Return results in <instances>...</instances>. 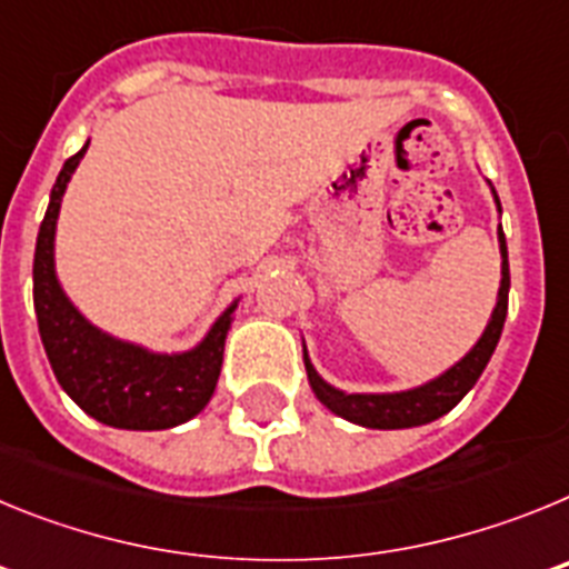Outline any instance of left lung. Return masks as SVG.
<instances>
[{
    "label": "left lung",
    "mask_w": 569,
    "mask_h": 569,
    "mask_svg": "<svg viewBox=\"0 0 569 569\" xmlns=\"http://www.w3.org/2000/svg\"><path fill=\"white\" fill-rule=\"evenodd\" d=\"M496 204H499V196H496ZM499 241H501L499 301H496L492 319L490 325H487L485 336L479 339V345L472 347L470 353H467L459 365L450 367L445 376H439V379L430 381V385L416 387V390H405V393L365 396V393H341V390L330 387L328 381L316 373L308 353H305V367H308V379H310V387H313L316 399L328 407V410H333L336 416H341V419L356 421V425L361 427H373V430L419 427V425H427V421L439 419V416L450 413V410L465 399L467 390L479 381V376L485 373L487 361H490L492 350H496V345H499L501 339V328H505L507 296H510V264H507V241L501 230H499Z\"/></svg>",
    "instance_id": "8db88e82"
}]
</instances>
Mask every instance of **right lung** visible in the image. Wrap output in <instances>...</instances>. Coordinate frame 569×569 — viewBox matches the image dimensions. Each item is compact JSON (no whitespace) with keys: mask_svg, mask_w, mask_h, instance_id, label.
Segmentation results:
<instances>
[{"mask_svg":"<svg viewBox=\"0 0 569 569\" xmlns=\"http://www.w3.org/2000/svg\"><path fill=\"white\" fill-rule=\"evenodd\" d=\"M84 150L88 144L64 162L39 228L33 256V308L39 336L59 385L84 413L122 430H168L193 419L213 396L236 305L219 316L202 345L176 356H156L128 341L110 339L79 316L57 281L53 233L64 188Z\"/></svg>","mask_w":569,"mask_h":569,"instance_id":"1","label":"right lung"}]
</instances>
